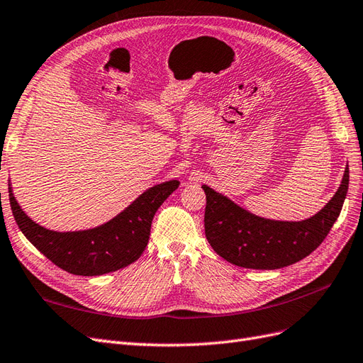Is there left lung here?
Segmentation results:
<instances>
[{"mask_svg": "<svg viewBox=\"0 0 363 363\" xmlns=\"http://www.w3.org/2000/svg\"><path fill=\"white\" fill-rule=\"evenodd\" d=\"M348 181L347 167L332 201L318 214L303 221L256 217L203 185L206 240L217 255L238 267L276 270L296 264L317 249L330 232L342 209Z\"/></svg>", "mask_w": 363, "mask_h": 363, "instance_id": "1", "label": "left lung"}]
</instances>
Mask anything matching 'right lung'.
I'll return each mask as SVG.
<instances>
[{
    "instance_id": "right-lung-1",
    "label": "right lung",
    "mask_w": 363,
    "mask_h": 363,
    "mask_svg": "<svg viewBox=\"0 0 363 363\" xmlns=\"http://www.w3.org/2000/svg\"><path fill=\"white\" fill-rule=\"evenodd\" d=\"M178 186L179 181L152 186L108 223L81 232L45 229L27 217L10 190L9 199L19 229L46 258L67 273L98 276L121 270L140 258L149 241L152 218Z\"/></svg>"
}]
</instances>
